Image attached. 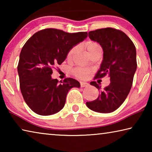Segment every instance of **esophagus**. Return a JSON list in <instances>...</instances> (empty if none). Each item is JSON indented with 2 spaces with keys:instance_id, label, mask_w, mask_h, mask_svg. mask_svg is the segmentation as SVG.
<instances>
[{
  "instance_id": "1",
  "label": "esophagus",
  "mask_w": 152,
  "mask_h": 152,
  "mask_svg": "<svg viewBox=\"0 0 152 152\" xmlns=\"http://www.w3.org/2000/svg\"><path fill=\"white\" fill-rule=\"evenodd\" d=\"M80 87H86L89 85L88 83H87V82H80Z\"/></svg>"
}]
</instances>
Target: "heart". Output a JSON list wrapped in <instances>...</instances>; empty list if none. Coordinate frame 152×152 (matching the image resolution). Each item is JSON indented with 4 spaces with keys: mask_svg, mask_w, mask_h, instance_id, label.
I'll list each match as a JSON object with an SVG mask.
<instances>
[{
    "mask_svg": "<svg viewBox=\"0 0 152 152\" xmlns=\"http://www.w3.org/2000/svg\"><path fill=\"white\" fill-rule=\"evenodd\" d=\"M85 48L86 50L88 51L89 54L96 50L98 48H101V45H100L99 43L96 42H94V41H88L85 44ZM76 47H74L71 48L69 51L67 53L66 56V59L68 60H72L73 58V56L74 53L76 52ZM91 72V70L88 68H74L72 70V74L74 76H76V78H80V79H86L88 77L89 74Z\"/></svg>",
    "mask_w": 152,
    "mask_h": 152,
    "instance_id": "1",
    "label": "heart"
}]
</instances>
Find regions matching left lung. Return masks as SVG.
Returning a JSON list of instances; mask_svg holds the SVG:
<instances>
[{"label":"left lung","mask_w":152,"mask_h":152,"mask_svg":"<svg viewBox=\"0 0 152 152\" xmlns=\"http://www.w3.org/2000/svg\"><path fill=\"white\" fill-rule=\"evenodd\" d=\"M88 36L103 50V60L94 78L108 75L110 82L101 89L100 84L91 82L101 92L96 100L86 102V106L96 112L111 113L123 103L132 88L137 69L135 46L124 32L111 27L91 31Z\"/></svg>","instance_id":"8db88e82"}]
</instances>
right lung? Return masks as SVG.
<instances>
[{"instance_id":"right-lung-1","label":"right lung","mask_w":152,"mask_h":152,"mask_svg":"<svg viewBox=\"0 0 152 152\" xmlns=\"http://www.w3.org/2000/svg\"><path fill=\"white\" fill-rule=\"evenodd\" d=\"M87 32L70 33L48 28L33 35L20 53L17 71L24 101L38 115L47 116L63 109L69 90L79 82L67 78L60 83L52 79L53 68L65 60L69 50L83 41Z\"/></svg>"}]
</instances>
